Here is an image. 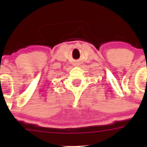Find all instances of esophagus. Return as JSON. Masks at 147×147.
Segmentation results:
<instances>
[{
    "label": "esophagus",
    "mask_w": 147,
    "mask_h": 147,
    "mask_svg": "<svg viewBox=\"0 0 147 147\" xmlns=\"http://www.w3.org/2000/svg\"><path fill=\"white\" fill-rule=\"evenodd\" d=\"M75 65H76V66H78V65H79V64H78V63H75Z\"/></svg>",
    "instance_id": "esophagus-1"
}]
</instances>
